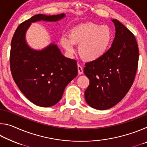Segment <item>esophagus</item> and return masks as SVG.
<instances>
[{"mask_svg": "<svg viewBox=\"0 0 147 147\" xmlns=\"http://www.w3.org/2000/svg\"><path fill=\"white\" fill-rule=\"evenodd\" d=\"M78 74H83L84 73V71H83V68L82 67V66L80 65H78Z\"/></svg>", "mask_w": 147, "mask_h": 147, "instance_id": "obj_1", "label": "esophagus"}]
</instances>
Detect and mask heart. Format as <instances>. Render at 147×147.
Here are the masks:
<instances>
[{
  "label": "heart",
  "mask_w": 147,
  "mask_h": 147,
  "mask_svg": "<svg viewBox=\"0 0 147 147\" xmlns=\"http://www.w3.org/2000/svg\"><path fill=\"white\" fill-rule=\"evenodd\" d=\"M69 38L62 37L61 43L69 54L74 52V45H78V53L84 60L93 61L105 55L113 40L111 28L106 25L88 22L73 27Z\"/></svg>",
  "instance_id": "heart-1"
}]
</instances>
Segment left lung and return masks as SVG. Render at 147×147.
Returning a JSON list of instances; mask_svg holds the SVG:
<instances>
[{
	"instance_id": "1",
	"label": "left lung",
	"mask_w": 147,
	"mask_h": 147,
	"mask_svg": "<svg viewBox=\"0 0 147 147\" xmlns=\"http://www.w3.org/2000/svg\"><path fill=\"white\" fill-rule=\"evenodd\" d=\"M115 38L105 55L85 64L84 72L89 80L85 91L86 102L104 110L119 103L133 84L138 66L139 49L134 35L118 20Z\"/></svg>"
}]
</instances>
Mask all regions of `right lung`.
I'll list each match as a JSON object with an SVG mask.
<instances>
[{
    "instance_id": "right-lung-1",
    "label": "right lung",
    "mask_w": 147,
    "mask_h": 147,
    "mask_svg": "<svg viewBox=\"0 0 147 147\" xmlns=\"http://www.w3.org/2000/svg\"><path fill=\"white\" fill-rule=\"evenodd\" d=\"M65 17L35 15L17 27L11 43L10 69L15 82L24 95L41 107H51L61 100L67 85L78 74L75 59L65 57L52 43L38 51L30 47L26 32L32 23L55 22Z\"/></svg>"
}]
</instances>
